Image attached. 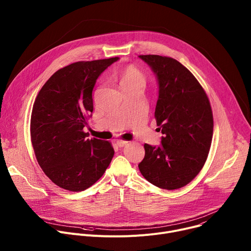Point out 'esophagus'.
Segmentation results:
<instances>
[{"label":"esophagus","instance_id":"1","mask_svg":"<svg viewBox=\"0 0 251 251\" xmlns=\"http://www.w3.org/2000/svg\"><path fill=\"white\" fill-rule=\"evenodd\" d=\"M116 144L118 145V147H124V146H126V145H128V142L127 141H123V140H118L117 142H116Z\"/></svg>","mask_w":251,"mask_h":251}]
</instances>
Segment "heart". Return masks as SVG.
Instances as JSON below:
<instances>
[{"instance_id": "obj_1", "label": "heart", "mask_w": 251, "mask_h": 251, "mask_svg": "<svg viewBox=\"0 0 251 251\" xmlns=\"http://www.w3.org/2000/svg\"><path fill=\"white\" fill-rule=\"evenodd\" d=\"M119 82L122 87L131 85H141L144 87L146 83V76L137 67L127 65L120 71Z\"/></svg>"}]
</instances>
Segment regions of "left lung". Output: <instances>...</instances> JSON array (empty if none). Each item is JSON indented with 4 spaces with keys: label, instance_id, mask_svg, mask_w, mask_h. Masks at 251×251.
Segmentation results:
<instances>
[{
    "label": "left lung",
    "instance_id": "obj_1",
    "mask_svg": "<svg viewBox=\"0 0 251 251\" xmlns=\"http://www.w3.org/2000/svg\"><path fill=\"white\" fill-rule=\"evenodd\" d=\"M157 76V126L164 134L161 145L145 144L138 165L148 182L164 190L185 187L202 169L211 145L213 117L208 97L181 62L157 54L139 55Z\"/></svg>",
    "mask_w": 251,
    "mask_h": 251
}]
</instances>
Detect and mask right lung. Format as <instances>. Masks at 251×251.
Segmentation results:
<instances>
[{
	"mask_svg": "<svg viewBox=\"0 0 251 251\" xmlns=\"http://www.w3.org/2000/svg\"><path fill=\"white\" fill-rule=\"evenodd\" d=\"M118 57L77 61L58 69L40 90L30 117V140L45 174L59 188L80 192L108 168L114 149L83 131L93 111L92 90Z\"/></svg>",
	"mask_w": 251,
	"mask_h": 251,
	"instance_id": "1",
	"label": "right lung"
}]
</instances>
